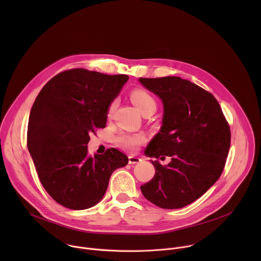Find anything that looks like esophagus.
<instances>
[{"label":"esophagus","instance_id":"34e87169","mask_svg":"<svg viewBox=\"0 0 261 261\" xmlns=\"http://www.w3.org/2000/svg\"><path fill=\"white\" fill-rule=\"evenodd\" d=\"M141 159L135 156H129V164H136L138 162H140Z\"/></svg>","mask_w":261,"mask_h":261}]
</instances>
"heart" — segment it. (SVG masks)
I'll use <instances>...</instances> for the list:
<instances>
[{
  "label": "heart",
  "instance_id": "b5f03b06",
  "mask_svg": "<svg viewBox=\"0 0 261 261\" xmlns=\"http://www.w3.org/2000/svg\"><path fill=\"white\" fill-rule=\"evenodd\" d=\"M131 99H132L133 103L141 111L142 115L151 113V111H155L157 108V102H156L155 98L145 90H142V89L134 90L131 93ZM116 105H117L116 100L110 102V104L108 105V107H107V116L108 117L113 115L114 110L116 108ZM144 140H145V137L143 134L127 133V132H122L119 135H117L115 138L116 144L127 152H135L137 150L138 145L142 144L144 142Z\"/></svg>",
  "mask_w": 261,
  "mask_h": 261
}]
</instances>
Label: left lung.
I'll return each mask as SVG.
<instances>
[{
    "instance_id": "1",
    "label": "left lung",
    "mask_w": 261,
    "mask_h": 261,
    "mask_svg": "<svg viewBox=\"0 0 261 261\" xmlns=\"http://www.w3.org/2000/svg\"><path fill=\"white\" fill-rule=\"evenodd\" d=\"M139 82L158 95L164 106L160 132L148 143L145 155L156 173L140 189L155 205L173 210L203 195L222 174L230 147V127L217 99L204 89L177 76Z\"/></svg>"
}]
</instances>
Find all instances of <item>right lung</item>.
<instances>
[{
    "instance_id": "obj_1",
    "label": "right lung",
    "mask_w": 261,
    "mask_h": 261,
    "mask_svg": "<svg viewBox=\"0 0 261 261\" xmlns=\"http://www.w3.org/2000/svg\"><path fill=\"white\" fill-rule=\"evenodd\" d=\"M129 80L83 68L54 76L37 96L29 118L28 148L46 192L70 210L104 196L111 173L128 163L117 148L90 156V134L104 128L107 107Z\"/></svg>"
}]
</instances>
